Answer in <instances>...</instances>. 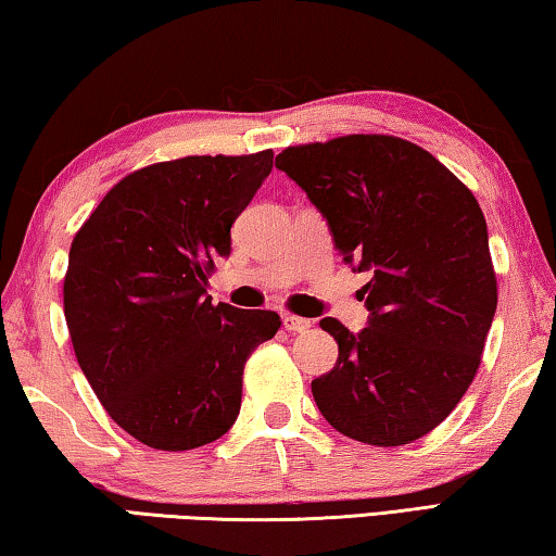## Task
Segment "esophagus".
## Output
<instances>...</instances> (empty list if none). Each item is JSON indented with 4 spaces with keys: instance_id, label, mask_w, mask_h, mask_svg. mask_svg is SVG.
I'll list each match as a JSON object with an SVG mask.
<instances>
[{
    "instance_id": "obj_1",
    "label": "esophagus",
    "mask_w": 556,
    "mask_h": 556,
    "mask_svg": "<svg viewBox=\"0 0 556 556\" xmlns=\"http://www.w3.org/2000/svg\"><path fill=\"white\" fill-rule=\"evenodd\" d=\"M283 327L288 332H307L311 330V320H305V317H298V315H283Z\"/></svg>"
}]
</instances>
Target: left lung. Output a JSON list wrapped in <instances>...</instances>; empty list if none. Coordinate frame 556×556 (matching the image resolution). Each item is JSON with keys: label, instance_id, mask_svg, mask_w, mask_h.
I'll return each mask as SVG.
<instances>
[{"label": "left lung", "instance_id": "1", "mask_svg": "<svg viewBox=\"0 0 556 556\" xmlns=\"http://www.w3.org/2000/svg\"><path fill=\"white\" fill-rule=\"evenodd\" d=\"M276 167L320 208L344 261L371 270L362 332L320 320L340 354L313 379L317 408L354 441L421 439L468 391L495 317L480 204L431 152L391 135L295 144Z\"/></svg>", "mask_w": 556, "mask_h": 556}]
</instances>
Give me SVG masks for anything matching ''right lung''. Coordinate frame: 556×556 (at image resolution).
I'll use <instances>...</instances> for the list:
<instances>
[{"label": "right lung", "mask_w": 556, "mask_h": 556, "mask_svg": "<svg viewBox=\"0 0 556 556\" xmlns=\"http://www.w3.org/2000/svg\"><path fill=\"white\" fill-rule=\"evenodd\" d=\"M270 169V150L142 167L71 243L63 313L73 352L113 421L150 448L222 439L239 416L245 359L278 332V313L206 295L236 216Z\"/></svg>", "instance_id": "1"}]
</instances>
